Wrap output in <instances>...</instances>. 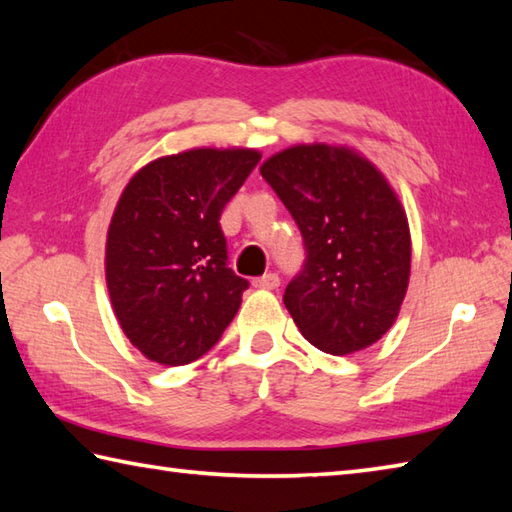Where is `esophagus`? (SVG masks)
<instances>
[{"label": "esophagus", "mask_w": 512, "mask_h": 512, "mask_svg": "<svg viewBox=\"0 0 512 512\" xmlns=\"http://www.w3.org/2000/svg\"><path fill=\"white\" fill-rule=\"evenodd\" d=\"M253 286L259 290H275V288H279V277L275 273H268L264 277L253 279Z\"/></svg>", "instance_id": "1"}]
</instances>
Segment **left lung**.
Masks as SVG:
<instances>
[{"label":"left lung","instance_id":"8db88e82","mask_svg":"<svg viewBox=\"0 0 512 512\" xmlns=\"http://www.w3.org/2000/svg\"><path fill=\"white\" fill-rule=\"evenodd\" d=\"M295 217L306 264L284 303L332 356L361 352L396 323L411 273L407 213L387 178L345 145H295L259 167Z\"/></svg>","mask_w":512,"mask_h":512}]
</instances>
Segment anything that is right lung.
I'll use <instances>...</instances> for the list:
<instances>
[{
  "instance_id": "obj_1",
  "label": "right lung",
  "mask_w": 512,
  "mask_h": 512,
  "mask_svg": "<svg viewBox=\"0 0 512 512\" xmlns=\"http://www.w3.org/2000/svg\"><path fill=\"white\" fill-rule=\"evenodd\" d=\"M259 158L248 147L162 156L118 198L105 242L107 290L118 325L149 361H195L237 314L248 281L226 266L220 215Z\"/></svg>"
}]
</instances>
